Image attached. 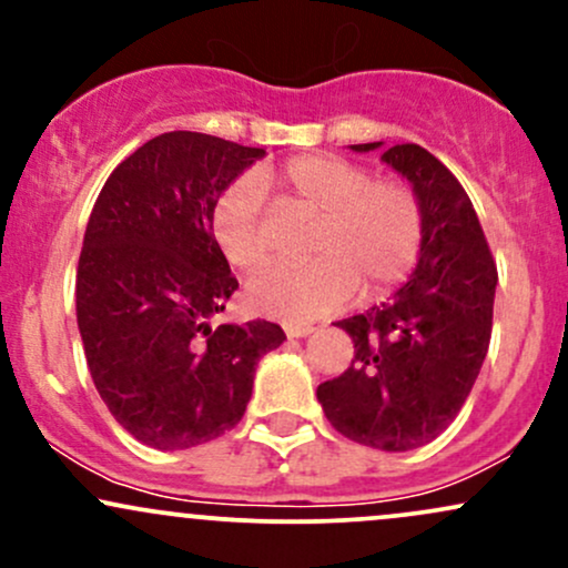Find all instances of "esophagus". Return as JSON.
I'll return each instance as SVG.
<instances>
[{
  "label": "esophagus",
  "mask_w": 568,
  "mask_h": 568,
  "mask_svg": "<svg viewBox=\"0 0 568 568\" xmlns=\"http://www.w3.org/2000/svg\"><path fill=\"white\" fill-rule=\"evenodd\" d=\"M312 331H315L312 325H296V323L285 325V336L288 338H304V336H310Z\"/></svg>",
  "instance_id": "34e87169"
}]
</instances>
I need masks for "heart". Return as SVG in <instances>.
Wrapping results in <instances>:
<instances>
[{
  "mask_svg": "<svg viewBox=\"0 0 568 568\" xmlns=\"http://www.w3.org/2000/svg\"><path fill=\"white\" fill-rule=\"evenodd\" d=\"M264 184L293 211L315 216L304 251L310 264L266 266L247 283V304L258 315L306 323L361 298L387 296L414 270L425 237V213L406 181L371 179L357 162L302 154L264 173ZM213 234L226 262L253 272L270 258L264 189L240 175L213 207Z\"/></svg>",
  "mask_w": 568,
  "mask_h": 568,
  "instance_id": "b5f03b06",
  "label": "heart"
}]
</instances>
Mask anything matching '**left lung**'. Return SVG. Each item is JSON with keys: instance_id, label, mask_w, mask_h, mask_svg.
<instances>
[{"instance_id": "obj_1", "label": "left lung", "mask_w": 568, "mask_h": 568, "mask_svg": "<svg viewBox=\"0 0 568 568\" xmlns=\"http://www.w3.org/2000/svg\"><path fill=\"white\" fill-rule=\"evenodd\" d=\"M382 160L406 175L422 202L419 264L393 302L336 323L355 342V357L317 387V400L344 438L410 452L452 425L478 379L491 342L497 264L470 197L438 158L397 143Z\"/></svg>"}]
</instances>
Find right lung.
<instances>
[{"mask_svg": "<svg viewBox=\"0 0 568 568\" xmlns=\"http://www.w3.org/2000/svg\"><path fill=\"white\" fill-rule=\"evenodd\" d=\"M264 149L173 130L114 168L77 264V325L90 376L143 446L175 452L243 419L253 374L283 344L277 323H224L237 277L213 237V207Z\"/></svg>", "mask_w": 568, "mask_h": 568, "instance_id": "obj_1", "label": "right lung"}]
</instances>
